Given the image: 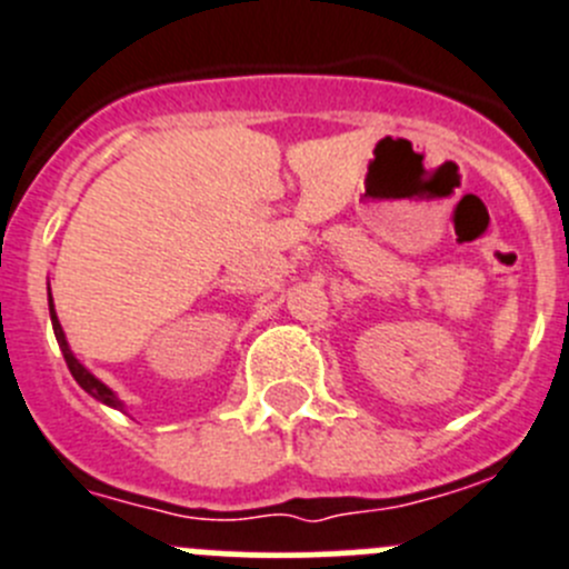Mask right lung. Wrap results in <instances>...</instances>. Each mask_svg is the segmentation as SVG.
<instances>
[{
  "instance_id": "obj_1",
  "label": "right lung",
  "mask_w": 569,
  "mask_h": 569,
  "mask_svg": "<svg viewBox=\"0 0 569 569\" xmlns=\"http://www.w3.org/2000/svg\"><path fill=\"white\" fill-rule=\"evenodd\" d=\"M50 320H52V331H56V339H58V345H61V353H63V359H67V368H69V373L76 376V381H78V385H81L83 390H87L89 396H92V398H98V401H103V405L114 407V410H123V401H120V398H117L114 392H111L109 387L103 385V381H98V379H94V376L89 373V370L83 368V365L78 362L76 357H72V350H69V345H67V337H63V328H61V322H58V317H56V309H52V297H50Z\"/></svg>"
}]
</instances>
